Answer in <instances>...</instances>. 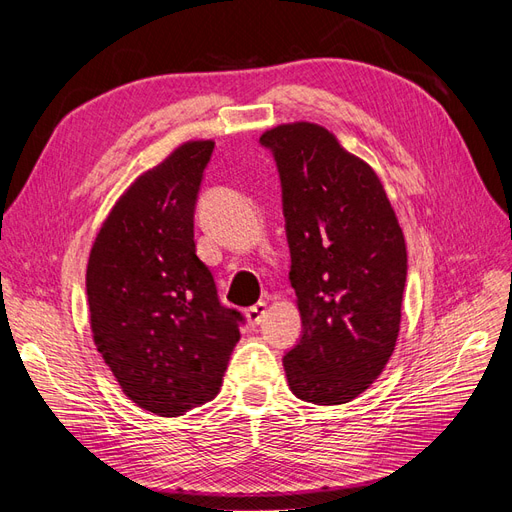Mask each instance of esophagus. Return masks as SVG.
<instances>
[{
  "label": "esophagus",
  "instance_id": "34e87169",
  "mask_svg": "<svg viewBox=\"0 0 512 512\" xmlns=\"http://www.w3.org/2000/svg\"><path fill=\"white\" fill-rule=\"evenodd\" d=\"M265 314H267V303L265 301H258L256 305L245 309V318H247V322L252 324V327H258L262 318H265Z\"/></svg>",
  "mask_w": 512,
  "mask_h": 512
}]
</instances>
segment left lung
Segmentation results:
<instances>
[{
	"mask_svg": "<svg viewBox=\"0 0 512 512\" xmlns=\"http://www.w3.org/2000/svg\"><path fill=\"white\" fill-rule=\"evenodd\" d=\"M282 179L290 286L303 322L284 356L290 391L316 406L348 404L395 350L408 256L376 170L312 121L260 136Z\"/></svg>",
	"mask_w": 512,
	"mask_h": 512,
	"instance_id": "1",
	"label": "left lung"
}]
</instances>
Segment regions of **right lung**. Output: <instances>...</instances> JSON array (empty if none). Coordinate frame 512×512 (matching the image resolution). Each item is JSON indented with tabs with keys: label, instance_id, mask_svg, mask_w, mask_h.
Returning <instances> with one entry per match:
<instances>
[{
	"label": "right lung",
	"instance_id": "1",
	"mask_svg": "<svg viewBox=\"0 0 512 512\" xmlns=\"http://www.w3.org/2000/svg\"><path fill=\"white\" fill-rule=\"evenodd\" d=\"M213 141H185L138 175L108 211L87 262L89 327L138 408L181 416L220 393L239 342L196 256L194 205Z\"/></svg>",
	"mask_w": 512,
	"mask_h": 512
}]
</instances>
